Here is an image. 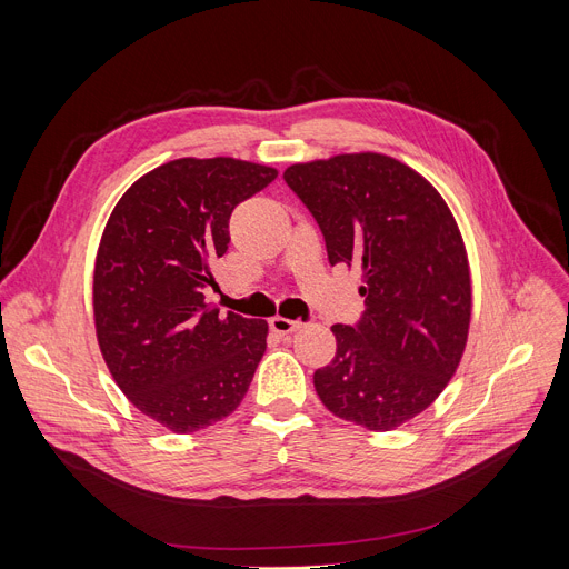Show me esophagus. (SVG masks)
Here are the masks:
<instances>
[{
  "label": "esophagus",
  "instance_id": "obj_1",
  "mask_svg": "<svg viewBox=\"0 0 569 569\" xmlns=\"http://www.w3.org/2000/svg\"><path fill=\"white\" fill-rule=\"evenodd\" d=\"M269 327H272V332H277L279 337H288L292 332H297L302 327L300 320H290V318H283V316H274L272 320H269Z\"/></svg>",
  "mask_w": 569,
  "mask_h": 569
}]
</instances>
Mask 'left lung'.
<instances>
[{
    "mask_svg": "<svg viewBox=\"0 0 569 569\" xmlns=\"http://www.w3.org/2000/svg\"><path fill=\"white\" fill-rule=\"evenodd\" d=\"M286 184L313 214L330 264L362 269L365 313L335 325V360L313 373L325 408L371 431L427 410L455 376L470 327V269L440 193L406 163L339 154L295 163Z\"/></svg>",
    "mask_w": 569,
    "mask_h": 569,
    "instance_id": "8db88e82",
    "label": "left lung"
}]
</instances>
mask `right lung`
<instances>
[{"label": "right lung", "mask_w": 569, "mask_h": 569, "mask_svg": "<svg viewBox=\"0 0 569 569\" xmlns=\"http://www.w3.org/2000/svg\"><path fill=\"white\" fill-rule=\"evenodd\" d=\"M277 170L230 157L177 159L119 198L94 264L103 360L129 401L174 433L242 403L267 348V322L221 313L202 290L228 251L232 209Z\"/></svg>", "instance_id": "right-lung-1"}]
</instances>
